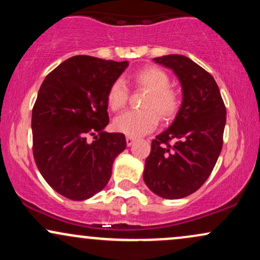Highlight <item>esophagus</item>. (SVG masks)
<instances>
[{"mask_svg": "<svg viewBox=\"0 0 260 260\" xmlns=\"http://www.w3.org/2000/svg\"><path fill=\"white\" fill-rule=\"evenodd\" d=\"M134 142H136V139H134L133 137H129V136H128L127 138H126V143H127L128 147H131V145H133V144H134Z\"/></svg>", "mask_w": 260, "mask_h": 260, "instance_id": "1", "label": "esophagus"}]
</instances>
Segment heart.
Segmentation results:
<instances>
[{
  "label": "heart",
  "instance_id": "heart-1",
  "mask_svg": "<svg viewBox=\"0 0 260 260\" xmlns=\"http://www.w3.org/2000/svg\"><path fill=\"white\" fill-rule=\"evenodd\" d=\"M137 88L149 92L144 101V111H127L113 121L117 132L129 137H140L153 132L159 123V116L164 120L174 117L178 110V95L170 89L169 74L156 67H147L133 74ZM107 105L112 111H120L126 106L128 89L122 79H116L107 91ZM158 113L156 114V112Z\"/></svg>",
  "mask_w": 260,
  "mask_h": 260
}]
</instances>
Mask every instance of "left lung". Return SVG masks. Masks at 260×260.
I'll list each match as a JSON object with an SVG mask.
<instances>
[{"label":"left lung","instance_id":"obj_1","mask_svg":"<svg viewBox=\"0 0 260 260\" xmlns=\"http://www.w3.org/2000/svg\"><path fill=\"white\" fill-rule=\"evenodd\" d=\"M154 61L177 77L182 103L171 126L151 143L143 178L156 196L180 199L199 189L213 171L221 153L226 109L215 79L190 58L168 55Z\"/></svg>","mask_w":260,"mask_h":260}]
</instances>
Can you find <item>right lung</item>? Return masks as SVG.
Instances as JSON below:
<instances>
[{
    "label": "right lung",
    "instance_id": "right-lung-1",
    "mask_svg": "<svg viewBox=\"0 0 260 260\" xmlns=\"http://www.w3.org/2000/svg\"><path fill=\"white\" fill-rule=\"evenodd\" d=\"M127 67L128 61L74 56L47 74L39 89L31 113L32 154L45 181L66 198L85 201L103 190L113 161L126 149L124 134L104 129L107 91ZM95 133L100 137L88 143Z\"/></svg>",
    "mask_w": 260,
    "mask_h": 260
}]
</instances>
